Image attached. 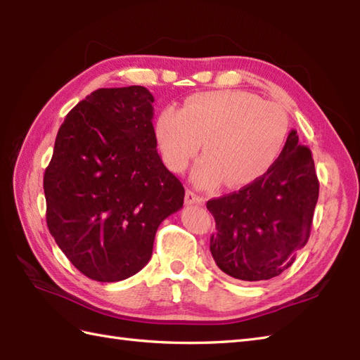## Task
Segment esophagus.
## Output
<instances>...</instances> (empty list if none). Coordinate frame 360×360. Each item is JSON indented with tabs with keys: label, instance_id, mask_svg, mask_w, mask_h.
<instances>
[{
	"label": "esophagus",
	"instance_id": "obj_1",
	"mask_svg": "<svg viewBox=\"0 0 360 360\" xmlns=\"http://www.w3.org/2000/svg\"><path fill=\"white\" fill-rule=\"evenodd\" d=\"M205 202V200L202 196H200V195H196L193 190H187L186 192V204H200V205H202Z\"/></svg>",
	"mask_w": 360,
	"mask_h": 360
}]
</instances>
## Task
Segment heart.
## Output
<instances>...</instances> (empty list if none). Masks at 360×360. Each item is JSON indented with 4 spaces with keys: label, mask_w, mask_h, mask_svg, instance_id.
I'll list each match as a JSON object with an SVG mask.
<instances>
[{
    "label": "heart",
    "mask_w": 360,
    "mask_h": 360,
    "mask_svg": "<svg viewBox=\"0 0 360 360\" xmlns=\"http://www.w3.org/2000/svg\"><path fill=\"white\" fill-rule=\"evenodd\" d=\"M289 134V117L280 105L248 91H210L188 97L182 110L167 108L156 122L165 164L181 173L204 158L193 179L201 188L250 184L277 162Z\"/></svg>",
    "instance_id": "b5f03b06"
}]
</instances>
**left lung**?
Here are the masks:
<instances>
[{
	"mask_svg": "<svg viewBox=\"0 0 360 360\" xmlns=\"http://www.w3.org/2000/svg\"><path fill=\"white\" fill-rule=\"evenodd\" d=\"M317 200L314 159L290 129L277 162L262 178L207 201L217 224L210 236L217 266L243 281L277 277L308 243Z\"/></svg>",
	"mask_w": 360,
	"mask_h": 360,
	"instance_id": "left-lung-1",
	"label": "left lung"
}]
</instances>
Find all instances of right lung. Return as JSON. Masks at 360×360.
Listing matches in <instances>:
<instances>
[{
	"label": "right lung",
	"mask_w": 360,
	"mask_h": 360,
	"mask_svg": "<svg viewBox=\"0 0 360 360\" xmlns=\"http://www.w3.org/2000/svg\"><path fill=\"white\" fill-rule=\"evenodd\" d=\"M153 102L143 86L97 89L57 133L43 179L46 223L91 280L139 272L159 224L184 204V187L158 155Z\"/></svg>",
	"instance_id": "obj_1"
}]
</instances>
